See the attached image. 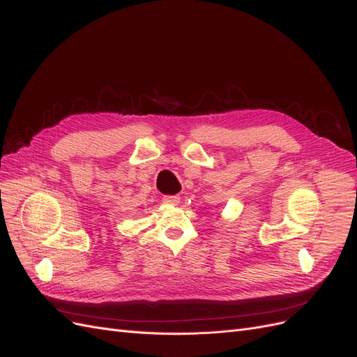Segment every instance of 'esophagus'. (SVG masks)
Wrapping results in <instances>:
<instances>
[{"instance_id": "esophagus-1", "label": "esophagus", "mask_w": 357, "mask_h": 357, "mask_svg": "<svg viewBox=\"0 0 357 357\" xmlns=\"http://www.w3.org/2000/svg\"><path fill=\"white\" fill-rule=\"evenodd\" d=\"M162 201H164L165 204H169V205H177L180 202V197L178 195H165L164 198H162Z\"/></svg>"}]
</instances>
